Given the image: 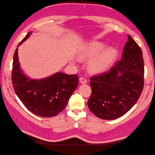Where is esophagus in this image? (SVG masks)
I'll return each mask as SVG.
<instances>
[{
    "instance_id": "1",
    "label": "esophagus",
    "mask_w": 155,
    "mask_h": 155,
    "mask_svg": "<svg viewBox=\"0 0 155 155\" xmlns=\"http://www.w3.org/2000/svg\"><path fill=\"white\" fill-rule=\"evenodd\" d=\"M79 80H80V82H81V83H83V84H84V83H87V79L84 77H81V78H80Z\"/></svg>"
}]
</instances>
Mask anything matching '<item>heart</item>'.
<instances>
[{"mask_svg": "<svg viewBox=\"0 0 155 155\" xmlns=\"http://www.w3.org/2000/svg\"><path fill=\"white\" fill-rule=\"evenodd\" d=\"M105 48L106 45L105 44L94 41V42H91L86 45L81 50V55L85 58H94L95 56L101 52L105 49ZM116 55H117V51L115 48H107L101 54L99 55V56L97 55V56H96L97 57H95V58L92 59L89 64L90 69L94 73L105 72L110 67V64L113 63L114 59L116 58Z\"/></svg>", "mask_w": 155, "mask_h": 155, "instance_id": "heart-1", "label": "heart"}]
</instances>
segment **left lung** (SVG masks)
<instances>
[{
	"label": "left lung",
	"mask_w": 155,
	"mask_h": 155,
	"mask_svg": "<svg viewBox=\"0 0 155 155\" xmlns=\"http://www.w3.org/2000/svg\"><path fill=\"white\" fill-rule=\"evenodd\" d=\"M143 77L142 50L128 35L121 60L107 72L90 79L92 92L88 108L102 119L113 120L124 116L141 94Z\"/></svg>",
	"instance_id": "obj_1"
}]
</instances>
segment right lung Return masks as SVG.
I'll return each mask as SVG.
<instances>
[{
  "instance_id": "add662e5",
  "label": "right lung",
  "mask_w": 155,
  "mask_h": 155,
  "mask_svg": "<svg viewBox=\"0 0 155 155\" xmlns=\"http://www.w3.org/2000/svg\"><path fill=\"white\" fill-rule=\"evenodd\" d=\"M32 32L19 43L14 54L12 81L17 96L31 112L41 117L58 115L67 106L78 85L77 74L55 73L50 77L34 80L24 74L18 58V47Z\"/></svg>"
}]
</instances>
